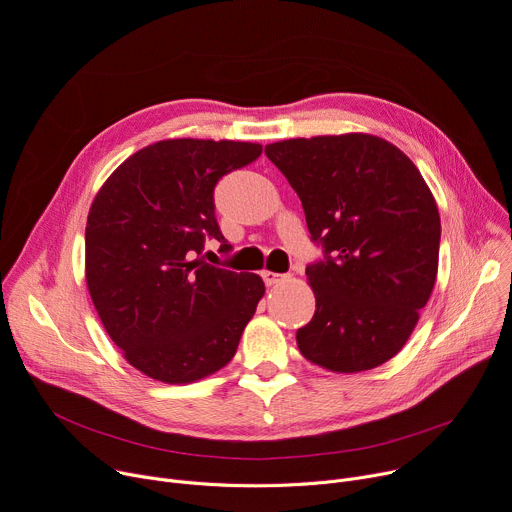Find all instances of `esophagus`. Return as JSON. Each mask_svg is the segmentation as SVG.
Segmentation results:
<instances>
[{"label": "esophagus", "mask_w": 512, "mask_h": 512, "mask_svg": "<svg viewBox=\"0 0 512 512\" xmlns=\"http://www.w3.org/2000/svg\"><path fill=\"white\" fill-rule=\"evenodd\" d=\"M262 279L266 283V287H272V285H279L287 279V274H279V272H270V270H262Z\"/></svg>", "instance_id": "34e87169"}]
</instances>
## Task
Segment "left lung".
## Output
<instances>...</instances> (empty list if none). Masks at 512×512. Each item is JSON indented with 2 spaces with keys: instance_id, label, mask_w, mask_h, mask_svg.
Returning <instances> with one entry per match:
<instances>
[{
  "instance_id": "8db88e82",
  "label": "left lung",
  "mask_w": 512,
  "mask_h": 512,
  "mask_svg": "<svg viewBox=\"0 0 512 512\" xmlns=\"http://www.w3.org/2000/svg\"><path fill=\"white\" fill-rule=\"evenodd\" d=\"M264 153L324 248L305 268L316 313L297 330L301 355L336 373L383 365L404 348L437 281L435 196L410 157L375 135L287 139Z\"/></svg>"
}]
</instances>
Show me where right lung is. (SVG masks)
<instances>
[{"instance_id": "add662e5", "label": "right lung", "mask_w": 512, "mask_h": 512, "mask_svg": "<svg viewBox=\"0 0 512 512\" xmlns=\"http://www.w3.org/2000/svg\"><path fill=\"white\" fill-rule=\"evenodd\" d=\"M262 145L166 139L133 153L98 190L86 225V281L112 342L143 375L192 383L225 367L264 283L203 260L221 242L213 190Z\"/></svg>"}]
</instances>
